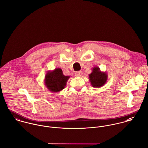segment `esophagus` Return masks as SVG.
<instances>
[{
  "instance_id": "34e87169",
  "label": "esophagus",
  "mask_w": 148,
  "mask_h": 148,
  "mask_svg": "<svg viewBox=\"0 0 148 148\" xmlns=\"http://www.w3.org/2000/svg\"><path fill=\"white\" fill-rule=\"evenodd\" d=\"M83 74V72L82 71H77L75 73V75L77 77H80L82 76Z\"/></svg>"
}]
</instances>
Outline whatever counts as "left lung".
<instances>
[{"instance_id":"8db88e82","label":"left lung","mask_w":148,"mask_h":148,"mask_svg":"<svg viewBox=\"0 0 148 148\" xmlns=\"http://www.w3.org/2000/svg\"><path fill=\"white\" fill-rule=\"evenodd\" d=\"M89 80L93 87L100 88L106 84L108 75L106 72H101L99 66H95L92 73L89 74Z\"/></svg>"}]
</instances>
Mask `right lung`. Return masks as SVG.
<instances>
[{
    "mask_svg": "<svg viewBox=\"0 0 148 148\" xmlns=\"http://www.w3.org/2000/svg\"><path fill=\"white\" fill-rule=\"evenodd\" d=\"M70 76H65L60 68H55L53 71H47L44 84L51 92H59L65 88Z\"/></svg>",
    "mask_w": 148,
    "mask_h": 148,
    "instance_id": "obj_1",
    "label": "right lung"
}]
</instances>
